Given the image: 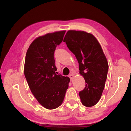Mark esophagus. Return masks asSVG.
I'll return each mask as SVG.
<instances>
[{
  "instance_id": "1",
  "label": "esophagus",
  "mask_w": 131,
  "mask_h": 131,
  "mask_svg": "<svg viewBox=\"0 0 131 131\" xmlns=\"http://www.w3.org/2000/svg\"><path fill=\"white\" fill-rule=\"evenodd\" d=\"M69 77H70L71 81H72V80H73V78H74V75H73V74H70V75H69Z\"/></svg>"
}]
</instances>
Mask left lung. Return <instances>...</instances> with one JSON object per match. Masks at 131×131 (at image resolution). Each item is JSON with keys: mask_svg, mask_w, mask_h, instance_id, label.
<instances>
[{"mask_svg": "<svg viewBox=\"0 0 131 131\" xmlns=\"http://www.w3.org/2000/svg\"><path fill=\"white\" fill-rule=\"evenodd\" d=\"M63 41L75 56L79 73L85 79V87L79 92L82 104L93 106L101 98L108 69L101 46L92 34L83 31L69 30Z\"/></svg>", "mask_w": 131, "mask_h": 131, "instance_id": "left-lung-1", "label": "left lung"}]
</instances>
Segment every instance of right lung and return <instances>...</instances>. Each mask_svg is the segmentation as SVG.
<instances>
[{
  "label": "right lung",
  "mask_w": 131,
  "mask_h": 131,
  "mask_svg": "<svg viewBox=\"0 0 131 131\" xmlns=\"http://www.w3.org/2000/svg\"><path fill=\"white\" fill-rule=\"evenodd\" d=\"M65 32L48 33L36 38L25 57L24 74L29 87L38 102L49 110L62 104L70 80L68 77L56 74L54 53Z\"/></svg>",
  "instance_id": "1"
}]
</instances>
